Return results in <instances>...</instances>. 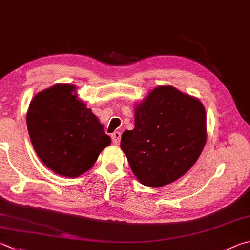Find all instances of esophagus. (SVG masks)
I'll return each instance as SVG.
<instances>
[{"instance_id": "obj_1", "label": "esophagus", "mask_w": 250, "mask_h": 250, "mask_svg": "<svg viewBox=\"0 0 250 250\" xmlns=\"http://www.w3.org/2000/svg\"><path fill=\"white\" fill-rule=\"evenodd\" d=\"M111 140H112L113 144H116V145L119 144L120 140H121V132H120V131H116V132H113L111 134Z\"/></svg>"}]
</instances>
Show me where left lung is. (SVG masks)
<instances>
[{"mask_svg":"<svg viewBox=\"0 0 250 250\" xmlns=\"http://www.w3.org/2000/svg\"><path fill=\"white\" fill-rule=\"evenodd\" d=\"M134 129L120 147L134 176L158 188L184 176L207 142V115L198 98L170 85L157 86L134 108Z\"/></svg>","mask_w":250,"mask_h":250,"instance_id":"left-lung-1","label":"left lung"}]
</instances>
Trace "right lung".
<instances>
[{"label": "right lung", "mask_w": 250, "mask_h": 250, "mask_svg": "<svg viewBox=\"0 0 250 250\" xmlns=\"http://www.w3.org/2000/svg\"><path fill=\"white\" fill-rule=\"evenodd\" d=\"M26 121L38 157L62 177L83 175L111 143L104 125L71 84H56L36 94Z\"/></svg>", "instance_id": "right-lung-1"}]
</instances>
